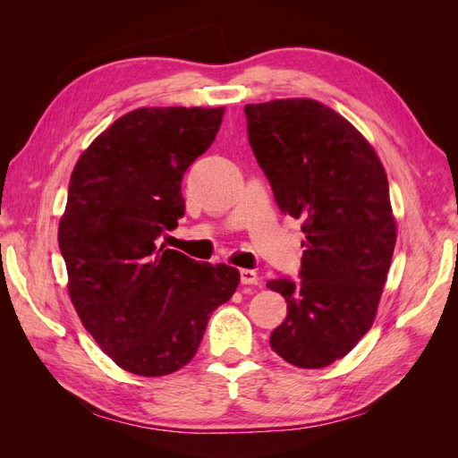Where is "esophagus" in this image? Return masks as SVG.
I'll return each mask as SVG.
<instances>
[{"label": "esophagus", "mask_w": 458, "mask_h": 458, "mask_svg": "<svg viewBox=\"0 0 458 458\" xmlns=\"http://www.w3.org/2000/svg\"><path fill=\"white\" fill-rule=\"evenodd\" d=\"M242 284H259V275L254 269H241Z\"/></svg>", "instance_id": "1"}]
</instances>
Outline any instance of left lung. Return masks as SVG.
<instances>
[{
  "mask_svg": "<svg viewBox=\"0 0 458 458\" xmlns=\"http://www.w3.org/2000/svg\"><path fill=\"white\" fill-rule=\"evenodd\" d=\"M248 141L276 206L301 221L300 279L267 283L286 300L271 348L300 369L348 355L377 317L395 246L384 165L365 137L313 99L246 105Z\"/></svg>",
  "mask_w": 458,
  "mask_h": 458,
  "instance_id": "1",
  "label": "left lung"
}]
</instances>
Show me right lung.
Listing matches in <instances>:
<instances>
[{"instance_id":"add662e5","label":"right lung","mask_w":458,"mask_h":458,"mask_svg":"<svg viewBox=\"0 0 458 458\" xmlns=\"http://www.w3.org/2000/svg\"><path fill=\"white\" fill-rule=\"evenodd\" d=\"M224 108L150 106L118 118L68 183L59 248L80 321L123 370L164 377L195 357L241 273L160 244L185 214L182 179L210 148Z\"/></svg>"}]
</instances>
